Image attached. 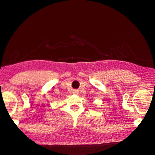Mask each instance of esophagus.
Listing matches in <instances>:
<instances>
[{"mask_svg":"<svg viewBox=\"0 0 155 155\" xmlns=\"http://www.w3.org/2000/svg\"><path fill=\"white\" fill-rule=\"evenodd\" d=\"M74 93L76 94V93H78V92H77V91H74Z\"/></svg>","mask_w":155,"mask_h":155,"instance_id":"34e87169","label":"esophagus"}]
</instances>
